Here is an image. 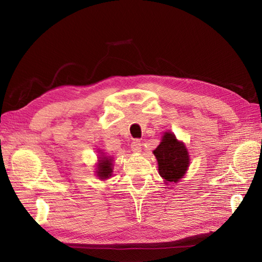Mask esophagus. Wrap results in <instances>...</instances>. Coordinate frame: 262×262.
I'll use <instances>...</instances> for the list:
<instances>
[{
    "instance_id": "34e87169",
    "label": "esophagus",
    "mask_w": 262,
    "mask_h": 262,
    "mask_svg": "<svg viewBox=\"0 0 262 262\" xmlns=\"http://www.w3.org/2000/svg\"><path fill=\"white\" fill-rule=\"evenodd\" d=\"M131 149L133 152H140L142 150V144L139 139L133 140V142L131 144Z\"/></svg>"
}]
</instances>
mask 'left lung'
<instances>
[{
	"label": "left lung",
	"mask_w": 262,
	"mask_h": 262,
	"mask_svg": "<svg viewBox=\"0 0 262 262\" xmlns=\"http://www.w3.org/2000/svg\"><path fill=\"white\" fill-rule=\"evenodd\" d=\"M154 154L158 160L159 174L166 184L179 182L189 165V155L185 145L177 141L175 135L170 132L163 135L162 142Z\"/></svg>",
	"instance_id": "obj_1"
}]
</instances>
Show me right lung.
Listing matches in <instances>:
<instances>
[{
    "label": "right lung",
    "mask_w": 262,
    "mask_h": 262,
    "mask_svg": "<svg viewBox=\"0 0 262 262\" xmlns=\"http://www.w3.org/2000/svg\"><path fill=\"white\" fill-rule=\"evenodd\" d=\"M111 159L108 158H104L102 160H100V164L98 166V175L100 176V179L105 180L108 179V177L112 175V163H111Z\"/></svg>",
    "instance_id": "right-lung-1"
}]
</instances>
